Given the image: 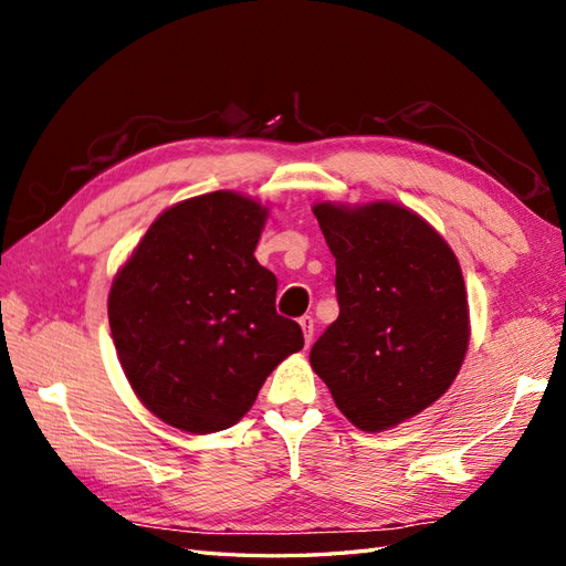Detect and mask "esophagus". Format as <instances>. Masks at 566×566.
Here are the masks:
<instances>
[{
    "label": "esophagus",
    "instance_id": "1",
    "mask_svg": "<svg viewBox=\"0 0 566 566\" xmlns=\"http://www.w3.org/2000/svg\"><path fill=\"white\" fill-rule=\"evenodd\" d=\"M300 325H302L306 347H310L312 339H314V318H312V316H302V318H300Z\"/></svg>",
    "mask_w": 566,
    "mask_h": 566
}]
</instances>
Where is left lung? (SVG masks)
<instances>
[{
  "label": "left lung",
  "mask_w": 566,
  "mask_h": 566,
  "mask_svg": "<svg viewBox=\"0 0 566 566\" xmlns=\"http://www.w3.org/2000/svg\"><path fill=\"white\" fill-rule=\"evenodd\" d=\"M335 256L339 316L310 361L358 430L413 418L453 382L468 352L465 281L424 219L391 202L314 208Z\"/></svg>",
  "instance_id": "8db88e82"
}]
</instances>
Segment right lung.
<instances>
[{
  "label": "right lung",
  "instance_id": "obj_1",
  "mask_svg": "<svg viewBox=\"0 0 566 566\" xmlns=\"http://www.w3.org/2000/svg\"><path fill=\"white\" fill-rule=\"evenodd\" d=\"M266 210L229 191L184 200L117 273L108 321L136 397L184 432L227 430L269 373L304 347L276 312L279 281L254 260Z\"/></svg>",
  "mask_w": 566,
  "mask_h": 566
}]
</instances>
